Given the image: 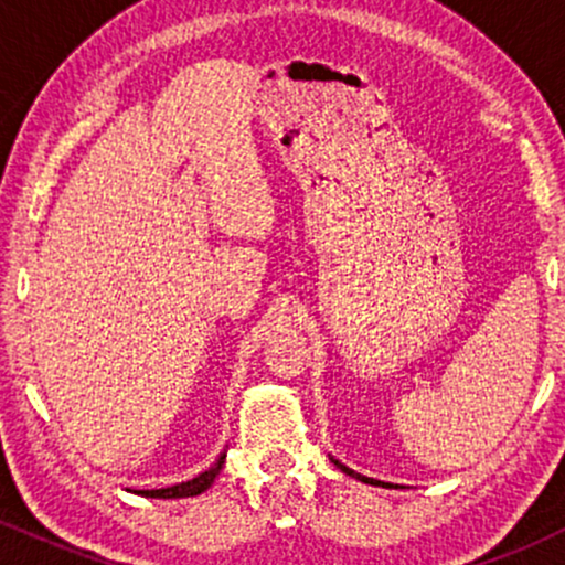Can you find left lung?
<instances>
[{"mask_svg": "<svg viewBox=\"0 0 565 565\" xmlns=\"http://www.w3.org/2000/svg\"><path fill=\"white\" fill-rule=\"evenodd\" d=\"M332 462L337 465V468H340L342 472H348L350 478H355V481H361V483H369V486H382V489H393V483H385V481H377V478H366V476H361V472H355V470H350V468H345V465L340 462V459H334L332 457Z\"/></svg>", "mask_w": 565, "mask_h": 565, "instance_id": "8db88e82", "label": "left lung"}]
</instances>
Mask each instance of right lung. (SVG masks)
<instances>
[{
    "mask_svg": "<svg viewBox=\"0 0 565 565\" xmlns=\"http://www.w3.org/2000/svg\"><path fill=\"white\" fill-rule=\"evenodd\" d=\"M223 465H225V451H220V457L215 459V462H212L204 472H199L196 478H191V481L167 486V489H135V491L127 489V491H132V494H138V497H148V499L196 497V494H201V491H206L212 483H215V478L220 476V470H223Z\"/></svg>",
    "mask_w": 565,
    "mask_h": 565,
    "instance_id": "add662e5",
    "label": "right lung"
}]
</instances>
